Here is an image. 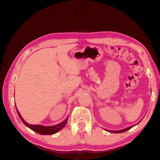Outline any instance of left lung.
<instances>
[{
	"mask_svg": "<svg viewBox=\"0 0 160 160\" xmlns=\"http://www.w3.org/2000/svg\"><path fill=\"white\" fill-rule=\"evenodd\" d=\"M132 127H133V126H132V127L128 128H126V129H122V130H120V131H108V132H112V133H122V132H126V131H128V129H131Z\"/></svg>",
	"mask_w": 160,
	"mask_h": 160,
	"instance_id": "obj_1",
	"label": "left lung"
}]
</instances>
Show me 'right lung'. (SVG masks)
Here are the masks:
<instances>
[{"label": "right lung", "instance_id": "right-lung-1", "mask_svg": "<svg viewBox=\"0 0 160 160\" xmlns=\"http://www.w3.org/2000/svg\"><path fill=\"white\" fill-rule=\"evenodd\" d=\"M17 112L21 121L24 122V124L26 126H27L28 128L32 129V131H34L42 135H52V134H54V133H56L58 131H60L62 128H64V126L67 123V121H68V118H67L64 121H62V122H61V123H59L57 125L50 126V127H45V126H42L40 125H30L27 123V122L22 118L21 115L19 113V112H18V110H17Z\"/></svg>", "mask_w": 160, "mask_h": 160}]
</instances>
